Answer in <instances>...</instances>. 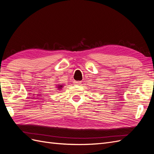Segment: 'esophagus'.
Listing matches in <instances>:
<instances>
[{"label":"esophagus","mask_w":154,"mask_h":154,"mask_svg":"<svg viewBox=\"0 0 154 154\" xmlns=\"http://www.w3.org/2000/svg\"><path fill=\"white\" fill-rule=\"evenodd\" d=\"M74 83L75 85H80L81 84V81H74Z\"/></svg>","instance_id":"esophagus-1"}]
</instances>
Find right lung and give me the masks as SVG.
<instances>
[{
    "mask_svg": "<svg viewBox=\"0 0 154 154\" xmlns=\"http://www.w3.org/2000/svg\"><path fill=\"white\" fill-rule=\"evenodd\" d=\"M62 85H59V86L58 87V88H60H60H62Z\"/></svg>",
    "mask_w": 154,
    "mask_h": 154,
    "instance_id": "right-lung-1",
    "label": "right lung"
}]
</instances>
